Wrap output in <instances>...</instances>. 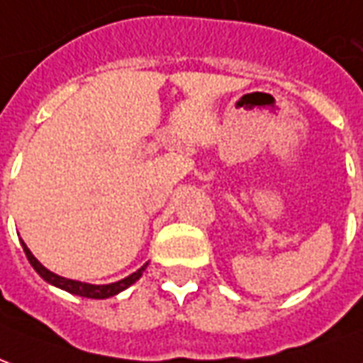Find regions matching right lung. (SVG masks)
Instances as JSON below:
<instances>
[{
  "label": "right lung",
  "mask_w": 363,
  "mask_h": 363,
  "mask_svg": "<svg viewBox=\"0 0 363 363\" xmlns=\"http://www.w3.org/2000/svg\"><path fill=\"white\" fill-rule=\"evenodd\" d=\"M23 250L26 253V259L30 261V265L34 267V271L40 274L42 279L50 282V284H54V286L62 288L65 292L75 294V296H83V298H92V300H104V298H110V296H116V294H120L121 290H125L133 284L135 280L141 279L143 271L147 269V265L141 267L139 271L133 272V274H129L127 279L120 280V282H113V284H102V286H96V284H86V282H77V280H69V279H63V277H57L54 272H50L44 265L38 263V259L34 257L30 250L26 247L25 243H23Z\"/></svg>",
  "instance_id": "add662e5"
}]
</instances>
